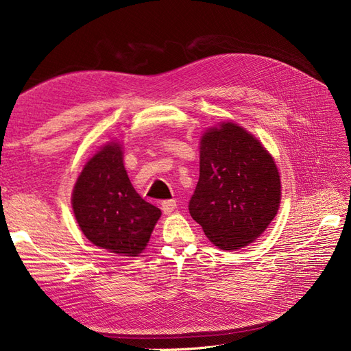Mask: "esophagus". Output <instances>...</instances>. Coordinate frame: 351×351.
<instances>
[{
	"instance_id": "1",
	"label": "esophagus",
	"mask_w": 351,
	"mask_h": 351,
	"mask_svg": "<svg viewBox=\"0 0 351 351\" xmlns=\"http://www.w3.org/2000/svg\"><path fill=\"white\" fill-rule=\"evenodd\" d=\"M161 208H162L164 214L168 215V214H171V212L177 208V202H176L174 199H171V200H164L162 204H161Z\"/></svg>"
}]
</instances>
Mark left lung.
Returning a JSON list of instances; mask_svg holds the SVG:
<instances>
[{
	"instance_id": "left-lung-1",
	"label": "left lung",
	"mask_w": 351,
	"mask_h": 351,
	"mask_svg": "<svg viewBox=\"0 0 351 351\" xmlns=\"http://www.w3.org/2000/svg\"><path fill=\"white\" fill-rule=\"evenodd\" d=\"M280 199L278 169L250 133L224 123L202 136L199 182L189 212L215 246L236 250L258 239Z\"/></svg>"
}]
</instances>
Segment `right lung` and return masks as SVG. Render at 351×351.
I'll return each mask as SVG.
<instances>
[{"instance_id": "1", "label": "right lung", "mask_w": 351, "mask_h": 351, "mask_svg": "<svg viewBox=\"0 0 351 351\" xmlns=\"http://www.w3.org/2000/svg\"><path fill=\"white\" fill-rule=\"evenodd\" d=\"M73 210L84 236L120 256L142 253L161 217V210L132 186L121 147L115 143L84 165L73 190Z\"/></svg>"}]
</instances>
